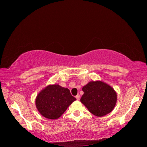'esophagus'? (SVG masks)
I'll use <instances>...</instances> for the list:
<instances>
[{"label":"esophagus","instance_id":"obj_1","mask_svg":"<svg viewBox=\"0 0 147 147\" xmlns=\"http://www.w3.org/2000/svg\"><path fill=\"white\" fill-rule=\"evenodd\" d=\"M75 97H76V99H77V100H80V95L79 94H77L76 96H75Z\"/></svg>","mask_w":147,"mask_h":147}]
</instances>
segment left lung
Masks as SVG:
<instances>
[{
	"instance_id": "left-lung-1",
	"label": "left lung",
	"mask_w": 147,
	"mask_h": 147,
	"mask_svg": "<svg viewBox=\"0 0 147 147\" xmlns=\"http://www.w3.org/2000/svg\"><path fill=\"white\" fill-rule=\"evenodd\" d=\"M80 101L95 116L103 117L110 113L117 102V93L102 82H91L83 86Z\"/></svg>"
}]
</instances>
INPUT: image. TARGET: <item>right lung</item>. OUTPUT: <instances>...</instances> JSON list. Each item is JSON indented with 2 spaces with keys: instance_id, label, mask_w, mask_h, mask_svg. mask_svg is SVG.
<instances>
[{
  "instance_id": "add662e5",
  "label": "right lung",
  "mask_w": 147,
  "mask_h": 147,
  "mask_svg": "<svg viewBox=\"0 0 147 147\" xmlns=\"http://www.w3.org/2000/svg\"><path fill=\"white\" fill-rule=\"evenodd\" d=\"M75 100L69 89L54 84L48 86L39 93L35 104L42 116L55 119L59 118Z\"/></svg>"
}]
</instances>
